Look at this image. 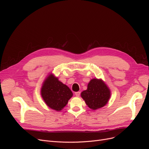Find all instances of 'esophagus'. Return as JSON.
<instances>
[{
	"label": "esophagus",
	"instance_id": "1",
	"mask_svg": "<svg viewBox=\"0 0 149 149\" xmlns=\"http://www.w3.org/2000/svg\"><path fill=\"white\" fill-rule=\"evenodd\" d=\"M76 97H79L80 95V92H76L75 93Z\"/></svg>",
	"mask_w": 149,
	"mask_h": 149
}]
</instances>
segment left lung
<instances>
[{"mask_svg": "<svg viewBox=\"0 0 149 149\" xmlns=\"http://www.w3.org/2000/svg\"><path fill=\"white\" fill-rule=\"evenodd\" d=\"M81 97L90 109L96 110L107 103L111 91L102 80L93 79L88 83L87 89L81 93Z\"/></svg>", "mask_w": 149, "mask_h": 149, "instance_id": "8db88e82", "label": "left lung"}]
</instances>
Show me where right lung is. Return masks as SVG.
<instances>
[{"label":"right lung","instance_id":"1","mask_svg":"<svg viewBox=\"0 0 149 149\" xmlns=\"http://www.w3.org/2000/svg\"><path fill=\"white\" fill-rule=\"evenodd\" d=\"M41 95L49 107L60 111L68 104L73 93L66 84L62 83L58 78L51 74L43 83Z\"/></svg>","mask_w":149,"mask_h":149}]
</instances>
